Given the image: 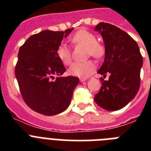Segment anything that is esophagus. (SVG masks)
<instances>
[{
  "instance_id": "34e87169",
  "label": "esophagus",
  "mask_w": 151,
  "mask_h": 151,
  "mask_svg": "<svg viewBox=\"0 0 151 151\" xmlns=\"http://www.w3.org/2000/svg\"><path fill=\"white\" fill-rule=\"evenodd\" d=\"M79 79H80V82H85V81H86V78H80Z\"/></svg>"
}]
</instances>
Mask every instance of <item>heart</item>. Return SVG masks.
Instances as JSON below:
<instances>
[{"label":"heart","instance_id":"b5f03b06","mask_svg":"<svg viewBox=\"0 0 151 151\" xmlns=\"http://www.w3.org/2000/svg\"><path fill=\"white\" fill-rule=\"evenodd\" d=\"M71 41L74 45L86 47V52L88 56L95 58H101L105 54L104 44L97 41L95 35L85 29L78 31L72 37ZM57 54L60 60L65 65H69L72 62V54L70 49L65 44H61L57 50ZM95 64L93 61L88 60L82 63H74L69 67L68 73L73 76L85 78L89 76L95 69Z\"/></svg>","mask_w":151,"mask_h":151}]
</instances>
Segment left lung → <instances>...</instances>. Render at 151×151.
<instances>
[{"label":"left lung","mask_w":151,"mask_h":151,"mask_svg":"<svg viewBox=\"0 0 151 151\" xmlns=\"http://www.w3.org/2000/svg\"><path fill=\"white\" fill-rule=\"evenodd\" d=\"M94 31L102 36L105 45V57L97 73L109 80L101 78L99 92L94 96L97 105L106 110L116 111L132 101L140 87V73L143 58L138 44L119 28L100 22Z\"/></svg>","instance_id":"obj_1"}]
</instances>
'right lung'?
<instances>
[{
    "label": "right lung",
    "mask_w": 151,
    "mask_h": 151,
    "mask_svg": "<svg viewBox=\"0 0 151 151\" xmlns=\"http://www.w3.org/2000/svg\"><path fill=\"white\" fill-rule=\"evenodd\" d=\"M65 32L44 30L30 36L19 50L15 76L21 94L34 111L45 116L57 115L70 104L79 79L63 77V63L57 50L63 38L73 30ZM58 77L54 79V76Z\"/></svg>",
    "instance_id": "add662e5"
}]
</instances>
